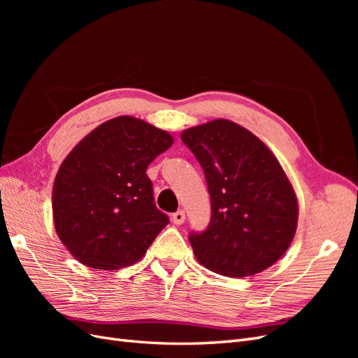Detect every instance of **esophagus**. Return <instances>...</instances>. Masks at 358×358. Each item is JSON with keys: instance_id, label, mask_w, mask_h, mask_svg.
<instances>
[{"instance_id": "34e87169", "label": "esophagus", "mask_w": 358, "mask_h": 358, "mask_svg": "<svg viewBox=\"0 0 358 358\" xmlns=\"http://www.w3.org/2000/svg\"><path fill=\"white\" fill-rule=\"evenodd\" d=\"M171 221L175 222L176 225L183 224V222H185V212H183V210H178V212H175V213L171 215Z\"/></svg>"}]
</instances>
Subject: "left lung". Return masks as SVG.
<instances>
[{
    "instance_id": "8db88e82",
    "label": "left lung",
    "mask_w": 358,
    "mask_h": 358,
    "mask_svg": "<svg viewBox=\"0 0 358 358\" xmlns=\"http://www.w3.org/2000/svg\"><path fill=\"white\" fill-rule=\"evenodd\" d=\"M180 140L204 171L210 222L191 231L199 263L212 272L243 278L284 255L299 218L294 189L268 148L227 119L185 129Z\"/></svg>"
}]
</instances>
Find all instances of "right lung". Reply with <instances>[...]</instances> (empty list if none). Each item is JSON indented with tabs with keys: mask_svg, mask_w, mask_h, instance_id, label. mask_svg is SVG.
Here are the masks:
<instances>
[{
	"mask_svg": "<svg viewBox=\"0 0 358 358\" xmlns=\"http://www.w3.org/2000/svg\"><path fill=\"white\" fill-rule=\"evenodd\" d=\"M173 137L142 119L117 116L64 159L52 209L61 242L82 264L117 270L138 262L170 222L154 201L148 166Z\"/></svg>",
	"mask_w": 358,
	"mask_h": 358,
	"instance_id": "add662e5",
	"label": "right lung"
}]
</instances>
